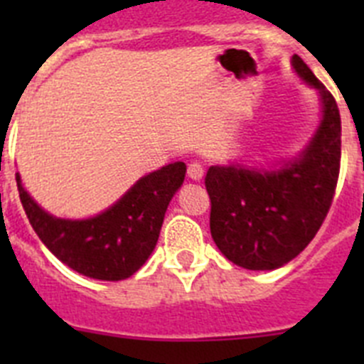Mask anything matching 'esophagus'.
Masks as SVG:
<instances>
[{
    "instance_id": "obj_1",
    "label": "esophagus",
    "mask_w": 364,
    "mask_h": 364,
    "mask_svg": "<svg viewBox=\"0 0 364 364\" xmlns=\"http://www.w3.org/2000/svg\"><path fill=\"white\" fill-rule=\"evenodd\" d=\"M188 176L191 180H202V176H204V166L200 162H191L188 166Z\"/></svg>"
}]
</instances>
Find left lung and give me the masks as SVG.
Masks as SVG:
<instances>
[{
    "label": "left lung",
    "instance_id": "8db88e82",
    "mask_svg": "<svg viewBox=\"0 0 364 364\" xmlns=\"http://www.w3.org/2000/svg\"><path fill=\"white\" fill-rule=\"evenodd\" d=\"M299 78L317 89L321 124L295 160L275 169L211 166L205 189L210 228L222 255L246 269H277L311 242L326 218L341 166V117L336 100L297 54Z\"/></svg>",
    "mask_w": 364,
    "mask_h": 364
}]
</instances>
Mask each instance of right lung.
<instances>
[{
    "label": "right lung",
    "mask_w": 364,
    "mask_h": 364,
    "mask_svg": "<svg viewBox=\"0 0 364 364\" xmlns=\"http://www.w3.org/2000/svg\"><path fill=\"white\" fill-rule=\"evenodd\" d=\"M184 176V162L167 164L136 180L111 208L82 220L53 217L32 200L18 173L16 182L31 226L63 264L98 281H124L153 253L167 205Z\"/></svg>",
    "instance_id": "1"
}]
</instances>
